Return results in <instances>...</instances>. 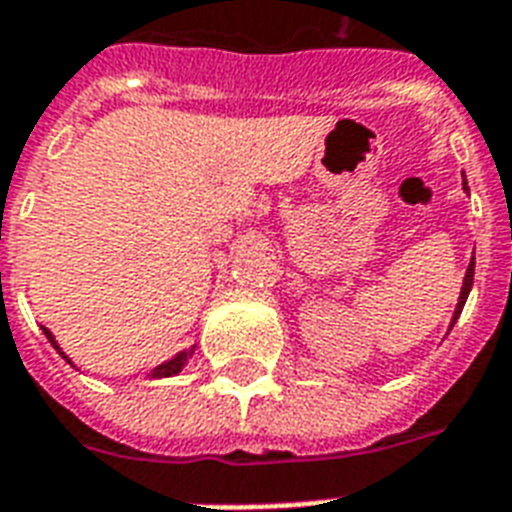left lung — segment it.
Instances as JSON below:
<instances>
[{
	"instance_id": "1",
	"label": "left lung",
	"mask_w": 512,
	"mask_h": 512,
	"mask_svg": "<svg viewBox=\"0 0 512 512\" xmlns=\"http://www.w3.org/2000/svg\"><path fill=\"white\" fill-rule=\"evenodd\" d=\"M465 188H468V183H465ZM473 273H476V257H473V260H470L468 271H465V281H462V292H460V303H457V308H454V319H452V327H454V321L460 319L462 308H465V300H468V295H470V287H473Z\"/></svg>"
}]
</instances>
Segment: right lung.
Returning <instances> with one entry per match:
<instances>
[{
	"label": "right lung",
	"mask_w": 512,
	"mask_h": 512,
	"mask_svg": "<svg viewBox=\"0 0 512 512\" xmlns=\"http://www.w3.org/2000/svg\"><path fill=\"white\" fill-rule=\"evenodd\" d=\"M44 335H47V340H50L52 345H55V350H58L60 356H63L68 361L66 353H63V350L58 348V342H55L52 332H47V329H44ZM191 353H193V350H180V353H177L175 358H170V361H164L162 366H156L154 372H151V377H172V374H177V372H180V369H183L185 361H188V356H191ZM68 364H71V361H68Z\"/></svg>",
	"instance_id": "right-lung-1"
}]
</instances>
